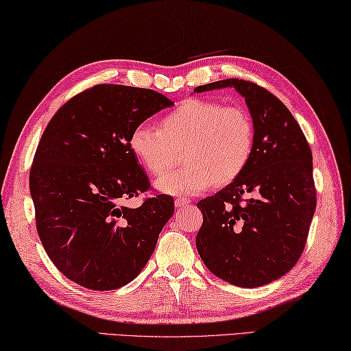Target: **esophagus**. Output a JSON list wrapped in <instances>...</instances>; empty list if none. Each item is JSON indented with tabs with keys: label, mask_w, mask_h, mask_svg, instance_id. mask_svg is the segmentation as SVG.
Instances as JSON below:
<instances>
[{
	"label": "esophagus",
	"mask_w": 351,
	"mask_h": 351,
	"mask_svg": "<svg viewBox=\"0 0 351 351\" xmlns=\"http://www.w3.org/2000/svg\"><path fill=\"white\" fill-rule=\"evenodd\" d=\"M189 203H191V199H189V198H176L175 199L176 208H182V206H187Z\"/></svg>",
	"instance_id": "obj_1"
}]
</instances>
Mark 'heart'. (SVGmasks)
Here are the masks:
<instances>
[{"instance_id":"obj_1","label":"heart","mask_w":351,"mask_h":351,"mask_svg":"<svg viewBox=\"0 0 351 351\" xmlns=\"http://www.w3.org/2000/svg\"><path fill=\"white\" fill-rule=\"evenodd\" d=\"M254 138L247 109L192 98L160 117L158 128H132L128 148L153 176L166 173L181 149L185 165L156 181V189L169 195H192L239 180L252 162Z\"/></svg>"}]
</instances>
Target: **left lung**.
<instances>
[{"label": "left lung", "mask_w": 351, "mask_h": 351, "mask_svg": "<svg viewBox=\"0 0 351 351\" xmlns=\"http://www.w3.org/2000/svg\"><path fill=\"white\" fill-rule=\"evenodd\" d=\"M225 87L245 98L254 153L239 180L197 203V250L220 280L259 287L286 275L304 250L317 203L313 153L291 110L264 87L231 77L193 92Z\"/></svg>", "instance_id": "1"}]
</instances>
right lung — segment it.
Segmentation results:
<instances>
[{"mask_svg":"<svg viewBox=\"0 0 351 351\" xmlns=\"http://www.w3.org/2000/svg\"><path fill=\"white\" fill-rule=\"evenodd\" d=\"M171 104L152 88L98 84L69 99L43 131L29 173L37 232L76 285L114 291L152 258L175 203L162 193L138 208L123 204L149 191L128 136Z\"/></svg>","mask_w":351,"mask_h":351,"instance_id":"1","label":"right lung"}]
</instances>
